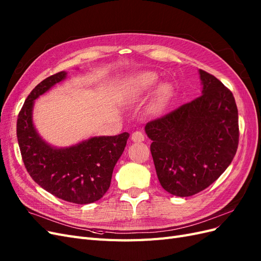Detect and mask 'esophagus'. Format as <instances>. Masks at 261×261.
Returning a JSON list of instances; mask_svg holds the SVG:
<instances>
[{
    "label": "esophagus",
    "mask_w": 261,
    "mask_h": 261,
    "mask_svg": "<svg viewBox=\"0 0 261 261\" xmlns=\"http://www.w3.org/2000/svg\"><path fill=\"white\" fill-rule=\"evenodd\" d=\"M132 140L134 141V143H141V141L145 140L144 134L141 132H134L132 134Z\"/></svg>",
    "instance_id": "obj_1"
}]
</instances>
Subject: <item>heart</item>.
Returning <instances> with one entry per match:
<instances>
[{
  "instance_id": "b5f03b06",
  "label": "heart",
  "mask_w": 261,
  "mask_h": 261,
  "mask_svg": "<svg viewBox=\"0 0 261 261\" xmlns=\"http://www.w3.org/2000/svg\"><path fill=\"white\" fill-rule=\"evenodd\" d=\"M158 82V75L153 72H140L136 75L132 76L129 80L124 85L122 90V96L125 100H135L149 90ZM171 91V87L169 84H162L156 90L154 100L152 102V109L159 110L165 100L168 99Z\"/></svg>"
}]
</instances>
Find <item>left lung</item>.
Returning a JSON list of instances; mask_svg holds the SVG:
<instances>
[{"mask_svg":"<svg viewBox=\"0 0 261 261\" xmlns=\"http://www.w3.org/2000/svg\"><path fill=\"white\" fill-rule=\"evenodd\" d=\"M199 77V97L145 127L160 184L178 197L193 196L217 180L239 146V112L232 92L202 69Z\"/></svg>","mask_w":261,"mask_h":261,"instance_id":"left-lung-1","label":"left lung"}]
</instances>
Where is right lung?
I'll use <instances>...</instances> for the list:
<instances>
[{
    "label": "right lung",
    "mask_w": 261,
    "mask_h": 261,
    "mask_svg": "<svg viewBox=\"0 0 261 261\" xmlns=\"http://www.w3.org/2000/svg\"><path fill=\"white\" fill-rule=\"evenodd\" d=\"M66 77V72L54 74L30 92L18 114L17 139L23 164L38 185L60 199L87 204L108 192L129 134L94 136L69 147L46 143L34 124L35 100Z\"/></svg>",
    "instance_id": "right-lung-1"
}]
</instances>
